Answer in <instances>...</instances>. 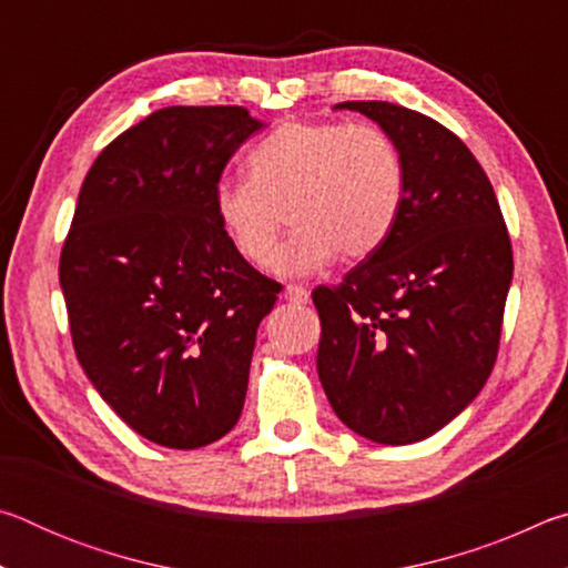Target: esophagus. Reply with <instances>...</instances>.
<instances>
[{"label": "esophagus", "mask_w": 568, "mask_h": 568, "mask_svg": "<svg viewBox=\"0 0 568 568\" xmlns=\"http://www.w3.org/2000/svg\"><path fill=\"white\" fill-rule=\"evenodd\" d=\"M285 301H291L295 305H305L307 301H311V293H307L303 285H287L285 287Z\"/></svg>", "instance_id": "34e87169"}]
</instances>
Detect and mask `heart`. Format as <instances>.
<instances>
[{
  "instance_id": "heart-1",
  "label": "heart",
  "mask_w": 568,
  "mask_h": 568,
  "mask_svg": "<svg viewBox=\"0 0 568 568\" xmlns=\"http://www.w3.org/2000/svg\"><path fill=\"white\" fill-rule=\"evenodd\" d=\"M247 178L217 182L215 220L250 265L273 261L287 210L295 233L275 255L277 275H311L341 253L365 261L388 243L406 203V165L371 122L291 120L247 152Z\"/></svg>"
}]
</instances>
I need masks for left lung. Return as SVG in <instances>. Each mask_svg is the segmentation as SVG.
<instances>
[{
  "label": "left lung",
  "mask_w": 568,
  "mask_h": 568,
  "mask_svg": "<svg viewBox=\"0 0 568 568\" xmlns=\"http://www.w3.org/2000/svg\"><path fill=\"white\" fill-rule=\"evenodd\" d=\"M386 130L406 203L376 255L315 287L318 376L345 426L383 446L434 436L474 400L501 338L514 277L496 192L444 124L390 102H341Z\"/></svg>",
  "instance_id": "1"
}]
</instances>
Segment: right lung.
Here are the masks:
<instances>
[{
  "instance_id": "right-lung-1",
  "label": "right lung",
  "mask_w": 568,
  "mask_h": 568,
  "mask_svg": "<svg viewBox=\"0 0 568 568\" xmlns=\"http://www.w3.org/2000/svg\"><path fill=\"white\" fill-rule=\"evenodd\" d=\"M245 108H162L114 138L82 182L60 257L77 361L132 430L200 448L243 413L277 283L220 230L213 192L263 130Z\"/></svg>"
}]
</instances>
